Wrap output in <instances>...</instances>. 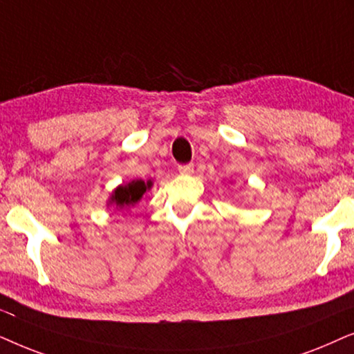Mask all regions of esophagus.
Listing matches in <instances>:
<instances>
[{"label": "esophagus", "instance_id": "esophagus-1", "mask_svg": "<svg viewBox=\"0 0 354 354\" xmlns=\"http://www.w3.org/2000/svg\"><path fill=\"white\" fill-rule=\"evenodd\" d=\"M178 171L181 174H192L194 173V165H180V167H178Z\"/></svg>", "mask_w": 354, "mask_h": 354}]
</instances>
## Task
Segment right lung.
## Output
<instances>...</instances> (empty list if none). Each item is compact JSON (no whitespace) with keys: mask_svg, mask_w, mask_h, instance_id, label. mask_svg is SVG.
<instances>
[{"mask_svg":"<svg viewBox=\"0 0 354 354\" xmlns=\"http://www.w3.org/2000/svg\"><path fill=\"white\" fill-rule=\"evenodd\" d=\"M152 180H133L128 183H122V185L113 189L106 201V205L124 214V212H129L138 202H140V199L145 196V192L152 189Z\"/></svg>","mask_w":354,"mask_h":354,"instance_id":"right-lung-1","label":"right lung"}]
</instances>
